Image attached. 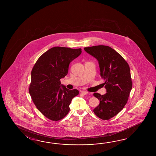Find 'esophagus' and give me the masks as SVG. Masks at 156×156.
Masks as SVG:
<instances>
[{"label": "esophagus", "instance_id": "34e87169", "mask_svg": "<svg viewBox=\"0 0 156 156\" xmlns=\"http://www.w3.org/2000/svg\"><path fill=\"white\" fill-rule=\"evenodd\" d=\"M81 93L83 95H86V94H88V92L86 91H81Z\"/></svg>", "mask_w": 156, "mask_h": 156}]
</instances>
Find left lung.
Masks as SVG:
<instances>
[{"label": "left lung", "instance_id": "1", "mask_svg": "<svg viewBox=\"0 0 156 156\" xmlns=\"http://www.w3.org/2000/svg\"><path fill=\"white\" fill-rule=\"evenodd\" d=\"M84 50L98 61L100 76L106 90L103 95L94 93L100 104L93 112L101 119H109L127 103L132 88L129 66L119 53L108 46L85 47Z\"/></svg>", "mask_w": 156, "mask_h": 156}]
</instances>
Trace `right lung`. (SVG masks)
Wrapping results in <instances>:
<instances>
[{
	"label": "right lung",
	"mask_w": 156,
	"mask_h": 156,
	"mask_svg": "<svg viewBox=\"0 0 156 156\" xmlns=\"http://www.w3.org/2000/svg\"><path fill=\"white\" fill-rule=\"evenodd\" d=\"M81 52V48L54 47L40 57L32 70L30 95L38 110L51 120L63 119L70 111L71 100L79 94L77 90L67 89L60 79Z\"/></svg>",
	"instance_id": "right-lung-1"
}]
</instances>
